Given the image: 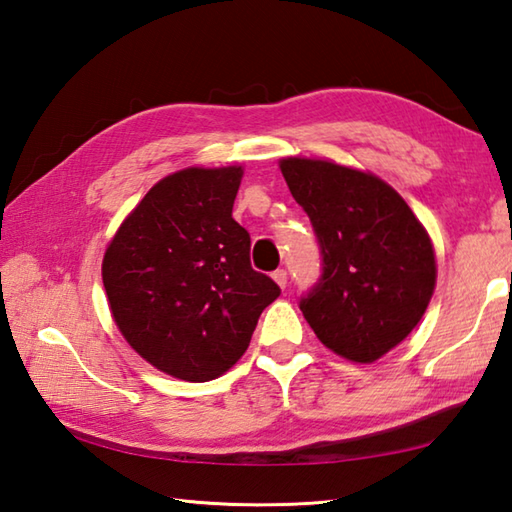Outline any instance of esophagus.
Returning <instances> with one entry per match:
<instances>
[{
    "label": "esophagus",
    "instance_id": "34e87169",
    "mask_svg": "<svg viewBox=\"0 0 512 512\" xmlns=\"http://www.w3.org/2000/svg\"><path fill=\"white\" fill-rule=\"evenodd\" d=\"M271 278L276 280L280 289H285V287H287V271H285V269H276L274 274H271Z\"/></svg>",
    "mask_w": 512,
    "mask_h": 512
}]
</instances>
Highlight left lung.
I'll return each instance as SVG.
<instances>
[{
    "label": "left lung",
    "instance_id": "left-lung-1",
    "mask_svg": "<svg viewBox=\"0 0 512 512\" xmlns=\"http://www.w3.org/2000/svg\"><path fill=\"white\" fill-rule=\"evenodd\" d=\"M280 172L307 212L322 274L300 311L318 340L351 362H373L424 316L435 289L431 238L391 185L331 161L289 159Z\"/></svg>",
    "mask_w": 512,
    "mask_h": 512
}]
</instances>
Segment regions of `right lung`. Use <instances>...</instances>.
<instances>
[{
    "label": "right lung",
    "mask_w": 512,
    "mask_h": 512,
    "mask_svg": "<svg viewBox=\"0 0 512 512\" xmlns=\"http://www.w3.org/2000/svg\"><path fill=\"white\" fill-rule=\"evenodd\" d=\"M243 168H187L156 183L103 256L112 318L152 367L187 382L223 375L280 287L249 263L232 218Z\"/></svg>",
    "instance_id": "obj_1"
}]
</instances>
